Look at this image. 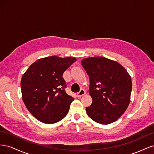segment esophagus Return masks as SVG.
I'll list each match as a JSON object with an SVG mask.
<instances>
[{
  "instance_id": "obj_1",
  "label": "esophagus",
  "mask_w": 154,
  "mask_h": 154,
  "mask_svg": "<svg viewBox=\"0 0 154 154\" xmlns=\"http://www.w3.org/2000/svg\"><path fill=\"white\" fill-rule=\"evenodd\" d=\"M85 94V90L84 89H80V91H79L78 93H77V96L78 97H82V96H83Z\"/></svg>"
}]
</instances>
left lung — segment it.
I'll use <instances>...</instances> for the list:
<instances>
[{"label": "left lung", "instance_id": "left-lung-1", "mask_svg": "<svg viewBox=\"0 0 154 154\" xmlns=\"http://www.w3.org/2000/svg\"><path fill=\"white\" fill-rule=\"evenodd\" d=\"M89 77L92 103L86 107L88 117L107 125L116 122L130 103L131 78L122 65L104 57L87 58L81 61Z\"/></svg>", "mask_w": 154, "mask_h": 154}]
</instances>
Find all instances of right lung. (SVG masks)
<instances>
[{
	"mask_svg": "<svg viewBox=\"0 0 154 154\" xmlns=\"http://www.w3.org/2000/svg\"><path fill=\"white\" fill-rule=\"evenodd\" d=\"M75 58L52 56L36 60L21 79L22 100L31 114L40 122L51 124L67 114L74 97L68 95L63 78Z\"/></svg>",
	"mask_w": 154,
	"mask_h": 154,
	"instance_id": "add662e5",
	"label": "right lung"
}]
</instances>
